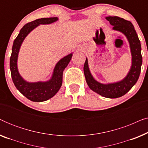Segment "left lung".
Returning <instances> with one entry per match:
<instances>
[{
  "instance_id": "1",
  "label": "left lung",
  "mask_w": 148,
  "mask_h": 148,
  "mask_svg": "<svg viewBox=\"0 0 148 148\" xmlns=\"http://www.w3.org/2000/svg\"><path fill=\"white\" fill-rule=\"evenodd\" d=\"M106 19L113 25V29L122 32L129 40L132 54V66L131 69L124 79L114 84H102L93 78L89 70L87 58L84 66V71L86 82L91 90L105 98H116L127 94L138 80L142 64L141 43L134 26L131 21L116 16H109L106 17Z\"/></svg>"
}]
</instances>
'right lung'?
I'll list each match as a JSON object with an SVG mask.
<instances>
[{"label":"right lung","mask_w":148,"mask_h":148,"mask_svg":"<svg viewBox=\"0 0 148 148\" xmlns=\"http://www.w3.org/2000/svg\"><path fill=\"white\" fill-rule=\"evenodd\" d=\"M57 20V17L41 18L29 22L21 28L19 34L14 40L10 58V69L12 79L16 88L24 96L33 102L48 100L58 92L62 86L63 71L70 62L73 54H69L58 62L54 69L51 79L48 82L29 83L23 80L18 72L17 60L20 46L27 34L40 24H50Z\"/></svg>","instance_id":"1"}]
</instances>
